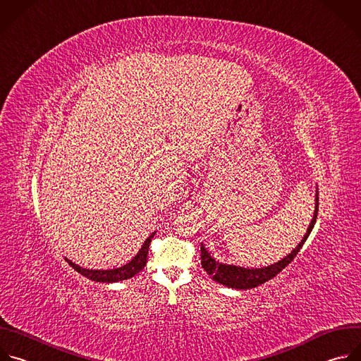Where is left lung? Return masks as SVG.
<instances>
[{"mask_svg": "<svg viewBox=\"0 0 361 361\" xmlns=\"http://www.w3.org/2000/svg\"><path fill=\"white\" fill-rule=\"evenodd\" d=\"M317 212H319V192L316 193V207H314L313 219H312V222H310V225L307 228V232H306L305 238L296 246V249H293L292 253H289L284 259L279 260L274 264H270V266L262 267V269H246V267H240V266L219 263V262H216L210 256V253L204 249L203 245H200V263H202V267L206 270V273L209 276H212V279L214 281H218V283H221L224 286L232 287V289H243V290L253 289V287H257V286L266 283L267 280L273 279L287 264L292 263V260L296 257V255L300 252L302 246L305 245L306 239L309 238L312 229L314 228V224H316V219H317Z\"/></svg>", "mask_w": 361, "mask_h": 361, "instance_id": "8db88e82", "label": "left lung"}]
</instances>
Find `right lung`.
Listing matches in <instances>:
<instances>
[{"instance_id":"add662e5","label":"right lung","mask_w":361,"mask_h":361,"mask_svg":"<svg viewBox=\"0 0 361 361\" xmlns=\"http://www.w3.org/2000/svg\"><path fill=\"white\" fill-rule=\"evenodd\" d=\"M155 233H152L145 243L142 245L140 250L137 252V255L126 264L118 267V269H109V270H92V269H84L75 263H72L71 260L66 259V262L72 266V269H75L78 273H81L82 276L88 277L90 280H95V281H102V283H115V281H121V280H126L133 277L135 274H137L143 267L147 264V257H148V250H149V245L152 242Z\"/></svg>"}]
</instances>
